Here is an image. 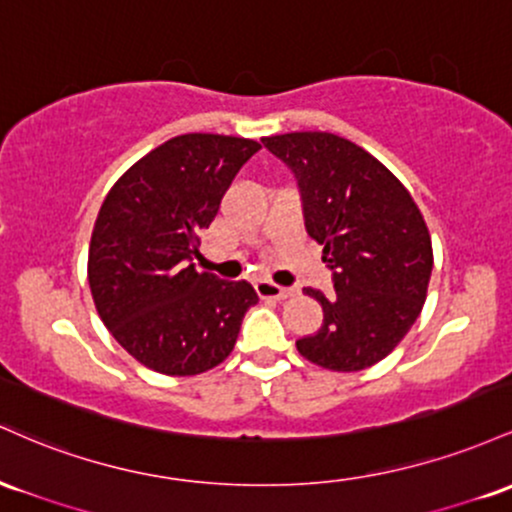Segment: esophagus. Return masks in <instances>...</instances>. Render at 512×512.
I'll return each mask as SVG.
<instances>
[{"mask_svg": "<svg viewBox=\"0 0 512 512\" xmlns=\"http://www.w3.org/2000/svg\"><path fill=\"white\" fill-rule=\"evenodd\" d=\"M254 287L256 295L261 297V300H285V297H290V290H287V287L275 285L271 280H256Z\"/></svg>", "mask_w": 512, "mask_h": 512, "instance_id": "obj_1", "label": "esophagus"}]
</instances>
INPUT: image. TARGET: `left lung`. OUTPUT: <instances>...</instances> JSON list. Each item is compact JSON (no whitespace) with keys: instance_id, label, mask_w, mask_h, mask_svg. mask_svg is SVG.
<instances>
[{"instance_id":"1","label":"left lung","mask_w":512,"mask_h":512,"mask_svg":"<svg viewBox=\"0 0 512 512\" xmlns=\"http://www.w3.org/2000/svg\"><path fill=\"white\" fill-rule=\"evenodd\" d=\"M261 142L295 176L304 229L324 246L333 280L329 297L304 287L324 321L297 350L333 372L380 363L426 302L433 246L421 210L387 166L346 137L287 132Z\"/></svg>"}]
</instances>
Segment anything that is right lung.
<instances>
[{
    "mask_svg": "<svg viewBox=\"0 0 512 512\" xmlns=\"http://www.w3.org/2000/svg\"><path fill=\"white\" fill-rule=\"evenodd\" d=\"M254 140L188 132L145 154L103 200L89 244L96 312L135 360L162 375H200L234 350L258 295L246 280L198 273L208 229Z\"/></svg>",
    "mask_w": 512,
    "mask_h": 512,
    "instance_id": "right-lung-1",
    "label": "right lung"
}]
</instances>
